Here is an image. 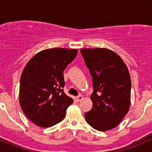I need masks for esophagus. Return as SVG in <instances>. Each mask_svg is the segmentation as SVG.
Segmentation results:
<instances>
[{"instance_id":"obj_1","label":"esophagus","mask_w":152,"mask_h":152,"mask_svg":"<svg viewBox=\"0 0 152 152\" xmlns=\"http://www.w3.org/2000/svg\"><path fill=\"white\" fill-rule=\"evenodd\" d=\"M76 101H77V102H80V101H81L82 99H83V96H82L81 95H79V96H78L77 97H76Z\"/></svg>"}]
</instances>
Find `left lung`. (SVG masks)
<instances>
[{"label":"left lung","mask_w":152,"mask_h":152,"mask_svg":"<svg viewBox=\"0 0 152 152\" xmlns=\"http://www.w3.org/2000/svg\"><path fill=\"white\" fill-rule=\"evenodd\" d=\"M81 53L93 81V106L85 114L86 121L100 132L112 129L129 110L132 83L128 68L118 54L107 48H83Z\"/></svg>","instance_id":"8db88e82"}]
</instances>
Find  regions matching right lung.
Returning <instances> with one entry per match:
<instances>
[{
	"instance_id": "obj_1",
	"label": "right lung",
	"mask_w": 152,
	"mask_h": 152,
	"mask_svg": "<svg viewBox=\"0 0 152 152\" xmlns=\"http://www.w3.org/2000/svg\"><path fill=\"white\" fill-rule=\"evenodd\" d=\"M77 53V49L48 48L36 53L24 68L19 102L26 116L37 126H52L65 118L74 100L64 92L63 72Z\"/></svg>"
}]
</instances>
